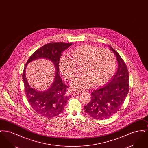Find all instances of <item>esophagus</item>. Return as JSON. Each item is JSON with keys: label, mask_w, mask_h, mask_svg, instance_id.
I'll list each match as a JSON object with an SVG mask.
<instances>
[{"label": "esophagus", "mask_w": 148, "mask_h": 148, "mask_svg": "<svg viewBox=\"0 0 148 148\" xmlns=\"http://www.w3.org/2000/svg\"><path fill=\"white\" fill-rule=\"evenodd\" d=\"M80 93H81V92H74L73 93V95H78V94H80Z\"/></svg>", "instance_id": "34e87169"}]
</instances>
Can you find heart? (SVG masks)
Listing matches in <instances>:
<instances>
[{"label":"heart","mask_w":148,"mask_h":148,"mask_svg":"<svg viewBox=\"0 0 148 148\" xmlns=\"http://www.w3.org/2000/svg\"><path fill=\"white\" fill-rule=\"evenodd\" d=\"M70 54L71 58L61 56L59 65L64 77L67 80H71L76 75V65H82L83 75L71 82L73 89H88L94 83L97 85L103 84L114 73L115 59L110 50L85 45L71 50Z\"/></svg>","instance_id":"1"}]
</instances>
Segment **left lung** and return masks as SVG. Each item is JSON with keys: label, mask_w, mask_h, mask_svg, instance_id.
<instances>
[{"label": "left lung", "mask_w": 148, "mask_h": 148, "mask_svg": "<svg viewBox=\"0 0 148 148\" xmlns=\"http://www.w3.org/2000/svg\"><path fill=\"white\" fill-rule=\"evenodd\" d=\"M109 47L116 58L118 71L105 86L92 92L91 101L84 106L86 113L96 119H106L117 113L129 90L127 65L118 53Z\"/></svg>", "instance_id": "left-lung-1"}]
</instances>
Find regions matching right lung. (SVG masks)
<instances>
[{
	"label": "right lung",
	"mask_w": 148,
	"mask_h": 148,
	"mask_svg": "<svg viewBox=\"0 0 148 148\" xmlns=\"http://www.w3.org/2000/svg\"><path fill=\"white\" fill-rule=\"evenodd\" d=\"M73 43L51 42L43 45L29 58L23 73V80L25 92L29 103L39 115L50 118L55 117L63 112L64 107L70 96L66 95L68 86L64 84L59 75V60L62 52ZM47 58L53 64L56 72L54 82L49 88L44 91L34 90L28 84L25 75L27 64L38 58Z\"/></svg>",
	"instance_id": "right-lung-1"
}]
</instances>
